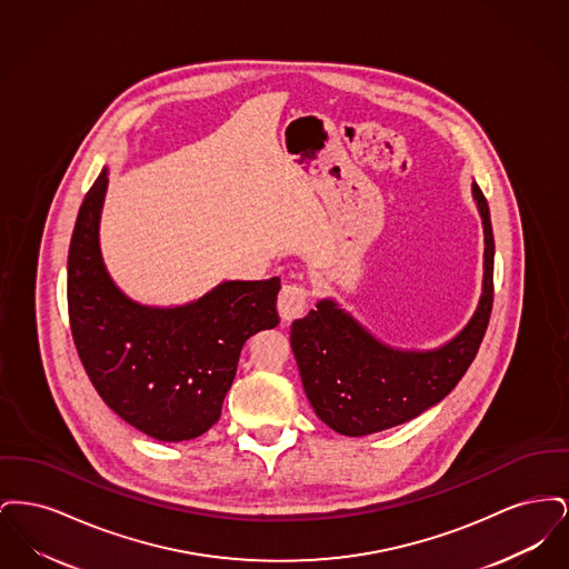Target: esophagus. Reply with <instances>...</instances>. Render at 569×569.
I'll return each instance as SVG.
<instances>
[{"label":"esophagus","instance_id":"esophagus-1","mask_svg":"<svg viewBox=\"0 0 569 569\" xmlns=\"http://www.w3.org/2000/svg\"><path fill=\"white\" fill-rule=\"evenodd\" d=\"M307 288L300 283H286L277 297V311L281 320H297L307 309Z\"/></svg>","mask_w":569,"mask_h":569}]
</instances>
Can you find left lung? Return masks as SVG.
Returning a JSON list of instances; mask_svg holds the SVG:
<instances>
[{"instance_id":"left-lung-1","label":"left lung","mask_w":569,"mask_h":569,"mask_svg":"<svg viewBox=\"0 0 569 569\" xmlns=\"http://www.w3.org/2000/svg\"><path fill=\"white\" fill-rule=\"evenodd\" d=\"M471 193L485 226L482 297L455 339L427 352L399 350L381 343L330 298L292 325L305 395L332 431L362 437L403 425L450 395L473 362L492 309L495 239L478 183H471Z\"/></svg>"}]
</instances>
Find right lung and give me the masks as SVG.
Returning <instances> with one entry per match:
<instances>
[{
    "mask_svg": "<svg viewBox=\"0 0 569 569\" xmlns=\"http://www.w3.org/2000/svg\"><path fill=\"white\" fill-rule=\"evenodd\" d=\"M104 168L82 200L68 251V313L82 367L102 401L160 441L207 433L221 416L244 341L279 325V277L223 281L181 307L126 297L102 260Z\"/></svg>",
    "mask_w": 569,
    "mask_h": 569,
    "instance_id": "1",
    "label": "right lung"
}]
</instances>
